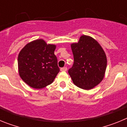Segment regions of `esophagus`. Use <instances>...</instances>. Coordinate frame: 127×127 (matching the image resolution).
I'll use <instances>...</instances> for the list:
<instances>
[{"instance_id":"1","label":"esophagus","mask_w":127,"mask_h":127,"mask_svg":"<svg viewBox=\"0 0 127 127\" xmlns=\"http://www.w3.org/2000/svg\"><path fill=\"white\" fill-rule=\"evenodd\" d=\"M67 69L66 67H64L60 69V70H61V71H67Z\"/></svg>"}]
</instances>
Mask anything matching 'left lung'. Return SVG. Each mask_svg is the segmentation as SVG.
Instances as JSON below:
<instances>
[{
  "label": "left lung",
  "mask_w": 127,
  "mask_h": 127,
  "mask_svg": "<svg viewBox=\"0 0 127 127\" xmlns=\"http://www.w3.org/2000/svg\"><path fill=\"white\" fill-rule=\"evenodd\" d=\"M74 64L68 72L74 84L84 90L92 89L102 81L107 67V58L101 46L94 38L81 36L71 44Z\"/></svg>",
  "instance_id": "obj_1"
}]
</instances>
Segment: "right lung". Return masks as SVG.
<instances>
[{"label": "right lung", "mask_w": 127, "mask_h": 127, "mask_svg": "<svg viewBox=\"0 0 127 127\" xmlns=\"http://www.w3.org/2000/svg\"><path fill=\"white\" fill-rule=\"evenodd\" d=\"M55 48V45L37 39L20 51L18 58L19 74L30 87L41 89L53 82L60 71L54 54Z\"/></svg>", "instance_id": "add662e5"}]
</instances>
